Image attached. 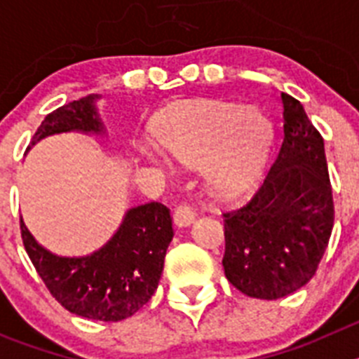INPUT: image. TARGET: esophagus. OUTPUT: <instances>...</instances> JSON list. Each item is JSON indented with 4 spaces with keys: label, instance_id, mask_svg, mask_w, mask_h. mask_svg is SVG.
<instances>
[{
    "label": "esophagus",
    "instance_id": "esophagus-1",
    "mask_svg": "<svg viewBox=\"0 0 359 359\" xmlns=\"http://www.w3.org/2000/svg\"><path fill=\"white\" fill-rule=\"evenodd\" d=\"M194 219L196 214L189 205H180V207L174 210V223H176L177 226H190V224L194 223Z\"/></svg>",
    "mask_w": 359,
    "mask_h": 359
}]
</instances>
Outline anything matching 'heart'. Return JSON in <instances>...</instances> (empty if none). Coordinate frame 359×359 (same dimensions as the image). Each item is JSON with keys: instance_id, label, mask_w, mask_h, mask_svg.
Instances as JSON below:
<instances>
[{"instance_id": "1", "label": "heart", "mask_w": 359, "mask_h": 359, "mask_svg": "<svg viewBox=\"0 0 359 359\" xmlns=\"http://www.w3.org/2000/svg\"><path fill=\"white\" fill-rule=\"evenodd\" d=\"M160 144L187 167L203 169L208 192L217 199H237L257 189L273 147V126L253 107L221 100H199L174 111L160 128ZM144 160L169 169L154 142L138 144Z\"/></svg>"}]
</instances>
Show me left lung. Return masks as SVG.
Returning <instances> with one entry per match:
<instances>
[{"instance_id": "1", "label": "left lung", "mask_w": 359, "mask_h": 359, "mask_svg": "<svg viewBox=\"0 0 359 359\" xmlns=\"http://www.w3.org/2000/svg\"><path fill=\"white\" fill-rule=\"evenodd\" d=\"M280 102L273 167L248 205L224 214V275L241 293L262 300L306 286L334 224L323 138L297 98L280 93Z\"/></svg>"}]
</instances>
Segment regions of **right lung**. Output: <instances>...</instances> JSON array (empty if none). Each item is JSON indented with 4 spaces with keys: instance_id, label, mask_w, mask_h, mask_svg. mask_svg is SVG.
I'll list each match as a JSON object with an SVG mask.
<instances>
[{
    "instance_id": "add662e5",
    "label": "right lung",
    "mask_w": 359,
    "mask_h": 359,
    "mask_svg": "<svg viewBox=\"0 0 359 359\" xmlns=\"http://www.w3.org/2000/svg\"><path fill=\"white\" fill-rule=\"evenodd\" d=\"M98 98L100 95H88L50 113L28 149L61 133L104 135ZM21 237L32 264L65 309L82 318L120 322L135 315L156 291L174 230L169 208L151 201L129 208L115 236L90 255L61 257L48 252L34 239L23 217Z\"/></svg>"
}]
</instances>
